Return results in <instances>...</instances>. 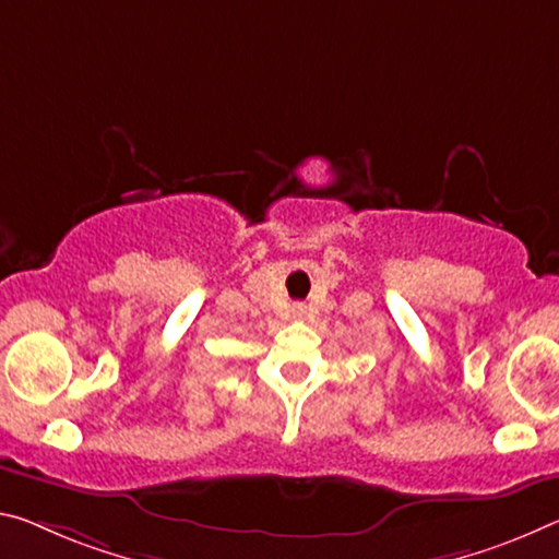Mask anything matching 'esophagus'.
I'll return each mask as SVG.
<instances>
[{"instance_id":"esophagus-1","label":"esophagus","mask_w":559,"mask_h":559,"mask_svg":"<svg viewBox=\"0 0 559 559\" xmlns=\"http://www.w3.org/2000/svg\"><path fill=\"white\" fill-rule=\"evenodd\" d=\"M306 316V306L304 304H296L294 306V318H304Z\"/></svg>"}]
</instances>
